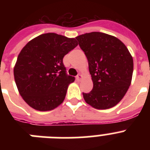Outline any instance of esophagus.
<instances>
[{
    "instance_id": "obj_1",
    "label": "esophagus",
    "mask_w": 150,
    "mask_h": 150,
    "mask_svg": "<svg viewBox=\"0 0 150 150\" xmlns=\"http://www.w3.org/2000/svg\"><path fill=\"white\" fill-rule=\"evenodd\" d=\"M76 79H77L78 81H80V79H82V75L80 74H79L77 76H76Z\"/></svg>"
}]
</instances>
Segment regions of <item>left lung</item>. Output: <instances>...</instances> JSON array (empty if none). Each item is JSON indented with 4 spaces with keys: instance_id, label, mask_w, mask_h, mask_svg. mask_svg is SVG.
Returning a JSON list of instances; mask_svg holds the SVG:
<instances>
[{
    "instance_id": "obj_1",
    "label": "left lung",
    "mask_w": 150,
    "mask_h": 150,
    "mask_svg": "<svg viewBox=\"0 0 150 150\" xmlns=\"http://www.w3.org/2000/svg\"><path fill=\"white\" fill-rule=\"evenodd\" d=\"M88 62L93 88L83 93L87 104L98 110L114 107L132 83L133 59L125 45L116 37L91 32L76 37Z\"/></svg>"
}]
</instances>
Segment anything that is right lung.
<instances>
[{
    "label": "right lung",
    "instance_id": "obj_1",
    "mask_svg": "<svg viewBox=\"0 0 150 150\" xmlns=\"http://www.w3.org/2000/svg\"><path fill=\"white\" fill-rule=\"evenodd\" d=\"M78 45L75 38L47 33L24 46L14 67L19 94L34 109L48 111L60 105L74 76L66 73L64 56Z\"/></svg>",
    "mask_w": 150,
    "mask_h": 150
}]
</instances>
